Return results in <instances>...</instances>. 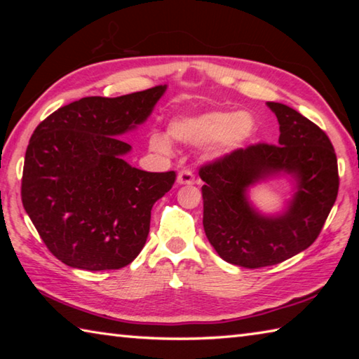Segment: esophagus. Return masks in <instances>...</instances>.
<instances>
[{
	"instance_id": "esophagus-1",
	"label": "esophagus",
	"mask_w": 359,
	"mask_h": 359,
	"mask_svg": "<svg viewBox=\"0 0 359 359\" xmlns=\"http://www.w3.org/2000/svg\"><path fill=\"white\" fill-rule=\"evenodd\" d=\"M194 182L196 180H194V175L190 169H182L177 175V184L180 185H193Z\"/></svg>"
}]
</instances>
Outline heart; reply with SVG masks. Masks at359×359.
Segmentation results:
<instances>
[{
  "mask_svg": "<svg viewBox=\"0 0 359 359\" xmlns=\"http://www.w3.org/2000/svg\"><path fill=\"white\" fill-rule=\"evenodd\" d=\"M255 130L257 125L250 114L212 111L171 121L169 136L187 144L212 142L210 154L223 156L242 147L253 136ZM149 141L154 150L163 154L169 151V141L163 135L151 133Z\"/></svg>",
  "mask_w": 359,
  "mask_h": 359,
  "instance_id": "heart-1",
  "label": "heart"
}]
</instances>
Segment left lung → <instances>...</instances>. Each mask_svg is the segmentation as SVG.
<instances>
[{
	"label": "left lung",
	"mask_w": 359,
	"mask_h": 359,
	"mask_svg": "<svg viewBox=\"0 0 359 359\" xmlns=\"http://www.w3.org/2000/svg\"><path fill=\"white\" fill-rule=\"evenodd\" d=\"M267 106L280 125L278 144H252L199 168L205 236L224 261L248 269L278 264L311 247L339 191L337 156L326 133L294 109ZM276 172L293 173L298 191L283 216L263 217L245 191Z\"/></svg>",
	"instance_id": "1"
}]
</instances>
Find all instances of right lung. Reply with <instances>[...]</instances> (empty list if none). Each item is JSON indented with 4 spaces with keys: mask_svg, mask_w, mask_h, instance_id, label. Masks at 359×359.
Masks as SVG:
<instances>
[{
    "mask_svg": "<svg viewBox=\"0 0 359 359\" xmlns=\"http://www.w3.org/2000/svg\"><path fill=\"white\" fill-rule=\"evenodd\" d=\"M166 85L117 98L87 96L36 126L25 154L22 203L53 257L85 271L120 269L147 241L150 212L175 171L145 172L120 135L149 117Z\"/></svg>",
    "mask_w": 359,
    "mask_h": 359,
    "instance_id": "obj_1",
    "label": "right lung"
}]
</instances>
